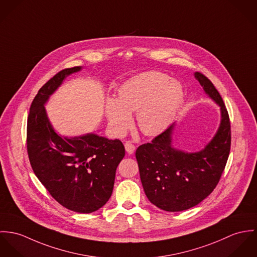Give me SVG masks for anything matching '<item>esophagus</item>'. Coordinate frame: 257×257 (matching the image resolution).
<instances>
[{
  "mask_svg": "<svg viewBox=\"0 0 257 257\" xmlns=\"http://www.w3.org/2000/svg\"><path fill=\"white\" fill-rule=\"evenodd\" d=\"M125 150L128 154H133L134 151H135V146L132 144V143L127 142L125 143Z\"/></svg>",
  "mask_w": 257,
  "mask_h": 257,
  "instance_id": "34e87169",
  "label": "esophagus"
}]
</instances>
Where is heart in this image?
<instances>
[{
	"mask_svg": "<svg viewBox=\"0 0 257 257\" xmlns=\"http://www.w3.org/2000/svg\"><path fill=\"white\" fill-rule=\"evenodd\" d=\"M117 97H107L104 105L109 128L122 136L131 127L137 112L138 125L144 134L154 136L167 130L182 105V84L167 74L150 71L134 76L118 89Z\"/></svg>",
	"mask_w": 257,
	"mask_h": 257,
	"instance_id": "1",
	"label": "heart"
}]
</instances>
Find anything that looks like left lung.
Listing matches in <instances>:
<instances>
[{
	"label": "left lung",
	"mask_w": 257,
	"mask_h": 257,
	"mask_svg": "<svg viewBox=\"0 0 257 257\" xmlns=\"http://www.w3.org/2000/svg\"><path fill=\"white\" fill-rule=\"evenodd\" d=\"M195 79L220 107L219 127L203 149L186 152L172 145L176 122L152 143L136 151L140 177L146 196L158 208L179 212L192 208L208 197L225 170L230 149V124L228 111L216 87L204 75Z\"/></svg>",
	"instance_id": "8db88e82"
}]
</instances>
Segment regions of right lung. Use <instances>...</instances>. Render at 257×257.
<instances>
[{
  "label": "right lung",
  "mask_w": 257,
  "mask_h": 257,
  "mask_svg": "<svg viewBox=\"0 0 257 257\" xmlns=\"http://www.w3.org/2000/svg\"><path fill=\"white\" fill-rule=\"evenodd\" d=\"M82 69H65L39 89L29 109L28 153L35 175L52 197L69 210L87 214L110 198L125 149L120 140L94 133L64 136L51 124L45 104L67 77Z\"/></svg>",
  "instance_id": "right-lung-1"
}]
</instances>
